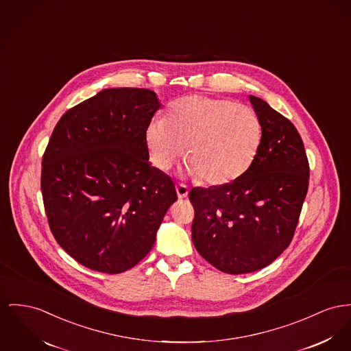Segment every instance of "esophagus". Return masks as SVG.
I'll list each match as a JSON object with an SVG mask.
<instances>
[{"label":"esophagus","mask_w":351,"mask_h":351,"mask_svg":"<svg viewBox=\"0 0 351 351\" xmlns=\"http://www.w3.org/2000/svg\"><path fill=\"white\" fill-rule=\"evenodd\" d=\"M176 190H177V195H178V198H186L187 194H189V189H187L185 185H182V184H180V185H177L176 186Z\"/></svg>","instance_id":"1"}]
</instances>
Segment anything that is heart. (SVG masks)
<instances>
[{
    "instance_id": "1",
    "label": "heart",
    "mask_w": 351,
    "mask_h": 351,
    "mask_svg": "<svg viewBox=\"0 0 351 351\" xmlns=\"http://www.w3.org/2000/svg\"><path fill=\"white\" fill-rule=\"evenodd\" d=\"M257 113L226 98L189 95L177 99L167 117L150 121L145 142L150 161L166 171L184 154L185 171L210 186H226L243 177L262 145Z\"/></svg>"
}]
</instances>
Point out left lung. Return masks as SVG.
<instances>
[{
	"mask_svg": "<svg viewBox=\"0 0 351 351\" xmlns=\"http://www.w3.org/2000/svg\"><path fill=\"white\" fill-rule=\"evenodd\" d=\"M263 137L249 171L226 186L193 187L191 238L215 269L245 274L266 267L290 245L308 187V162L295 126L249 95Z\"/></svg>",
	"mask_w": 351,
	"mask_h": 351,
	"instance_id": "obj_1",
	"label": "left lung"
}]
</instances>
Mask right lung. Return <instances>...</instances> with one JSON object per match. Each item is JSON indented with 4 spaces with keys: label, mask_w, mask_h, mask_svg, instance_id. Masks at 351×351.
I'll list each match as a JSON object with an SVG mask.
<instances>
[{
    "label": "right lung",
    "mask_w": 351,
    "mask_h": 351,
    "mask_svg": "<svg viewBox=\"0 0 351 351\" xmlns=\"http://www.w3.org/2000/svg\"><path fill=\"white\" fill-rule=\"evenodd\" d=\"M160 106L149 89H104L69 109L51 133L41 170L47 222L88 269L118 274L136 266L177 201L145 142Z\"/></svg>",
    "instance_id": "right-lung-1"
}]
</instances>
